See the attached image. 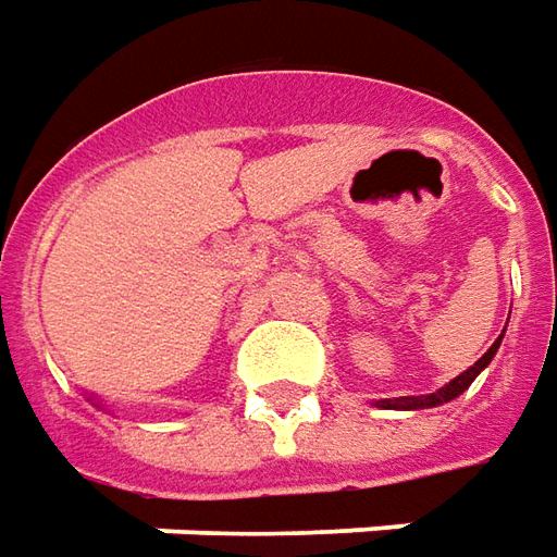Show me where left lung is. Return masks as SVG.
<instances>
[{"mask_svg": "<svg viewBox=\"0 0 557 557\" xmlns=\"http://www.w3.org/2000/svg\"><path fill=\"white\" fill-rule=\"evenodd\" d=\"M500 339H504V336H497V343L491 345L488 351H485V355H482V358H479L467 373H461L458 379H451L446 388H440L436 394H421V397H394V400H382V406H385V409H424V406L431 409V406H440V403L455 400V397L470 388V385H473V379L488 367L491 358H494V355H497V348H500Z\"/></svg>", "mask_w": 557, "mask_h": 557, "instance_id": "left-lung-1", "label": "left lung"}]
</instances>
